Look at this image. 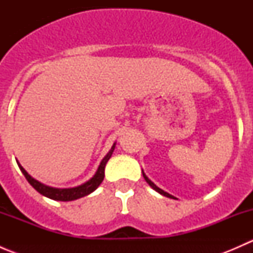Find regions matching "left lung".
<instances>
[{
    "label": "left lung",
    "mask_w": 253,
    "mask_h": 253,
    "mask_svg": "<svg viewBox=\"0 0 253 253\" xmlns=\"http://www.w3.org/2000/svg\"><path fill=\"white\" fill-rule=\"evenodd\" d=\"M142 172H143V170H142ZM143 177H144V180H145V181H147V182H148V183H149V186H150V187H152V188H153V190H155V191H157V192H159V193H160V195L165 196V197H169V198H174V200H175V197H174V196H171V195H170V193L165 192V191H163V190H162V188H159V187H158V186H157V185H154V183H153V182H152V181H150V180H149V178H148V177H147V175H145V174H144V172H143Z\"/></svg>",
    "instance_id": "8db88e82"
}]
</instances>
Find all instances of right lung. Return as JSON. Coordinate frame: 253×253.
I'll list each match as a JSON object with an SVG mask.
<instances>
[{
	"mask_svg": "<svg viewBox=\"0 0 253 253\" xmlns=\"http://www.w3.org/2000/svg\"><path fill=\"white\" fill-rule=\"evenodd\" d=\"M115 145H116V143H114V145H112L111 149L109 150L108 154H106L105 157H104V159L101 160L95 175H94L90 180L84 182L83 185L77 186V187H72V188H55V187H50V186L44 185V183L39 182V181L33 178L32 176L28 174V172L24 170V168H23L19 163L17 162V164L18 167H19L20 171L23 172V175H24L25 178L28 180V182H29L30 185H32L33 187L40 193V195L45 196V197L47 198H51V200L68 202V201H75L81 197H84V196L90 195L91 192H94V191L99 187V185H100L104 180V176H105V165L106 163L109 162V159L111 158L112 152H114L115 149Z\"/></svg>",
	"mask_w": 253,
	"mask_h": 253,
	"instance_id": "right-lung-1",
	"label": "right lung"
}]
</instances>
